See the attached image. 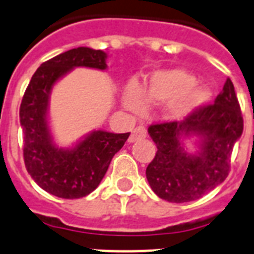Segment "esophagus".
<instances>
[{"mask_svg": "<svg viewBox=\"0 0 254 254\" xmlns=\"http://www.w3.org/2000/svg\"><path fill=\"white\" fill-rule=\"evenodd\" d=\"M146 135H147V130H146V127H143V125H138L137 127H134V130L131 131L130 137H129V139H127V141L130 142V143H133V142H135L137 139L145 138Z\"/></svg>", "mask_w": 254, "mask_h": 254, "instance_id": "esophagus-1", "label": "esophagus"}]
</instances>
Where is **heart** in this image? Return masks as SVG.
Returning a JSON list of instances; mask_svg holds the SVG:
<instances>
[{
    "label": "heart",
    "instance_id": "obj_1",
    "mask_svg": "<svg viewBox=\"0 0 254 254\" xmlns=\"http://www.w3.org/2000/svg\"><path fill=\"white\" fill-rule=\"evenodd\" d=\"M197 77L184 69L158 70L152 73L145 88L129 82L124 91V106L133 113H142L147 106L167 103L168 119L180 120L210 102L211 91L206 86H195Z\"/></svg>",
    "mask_w": 254,
    "mask_h": 254
}]
</instances>
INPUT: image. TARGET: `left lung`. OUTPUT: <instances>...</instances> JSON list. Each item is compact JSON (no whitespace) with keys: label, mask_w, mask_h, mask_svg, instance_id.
I'll use <instances>...</instances> for the list:
<instances>
[{"label":"left lung","mask_w":254,"mask_h":254,"mask_svg":"<svg viewBox=\"0 0 254 254\" xmlns=\"http://www.w3.org/2000/svg\"><path fill=\"white\" fill-rule=\"evenodd\" d=\"M243 116L234 83L227 78L213 104L195 109L183 121L155 124L148 134L158 151L146 168V177L158 197L189 202L222 184L230 171L234 146L243 134ZM199 137V151L191 154L182 139Z\"/></svg>","instance_id":"obj_1"}]
</instances>
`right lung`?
Returning <instances> with one entry per match:
<instances>
[{"label": "right lung", "mask_w": 254, "mask_h": 254, "mask_svg": "<svg viewBox=\"0 0 254 254\" xmlns=\"http://www.w3.org/2000/svg\"><path fill=\"white\" fill-rule=\"evenodd\" d=\"M106 52L87 47L56 56L35 71L20 103L27 172L41 189L60 198H80L95 190L130 134L94 130L74 147L63 148L56 146L49 130V96L56 82L78 66L106 70Z\"/></svg>", "instance_id": "obj_1"}]
</instances>
